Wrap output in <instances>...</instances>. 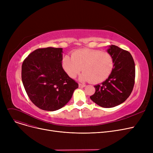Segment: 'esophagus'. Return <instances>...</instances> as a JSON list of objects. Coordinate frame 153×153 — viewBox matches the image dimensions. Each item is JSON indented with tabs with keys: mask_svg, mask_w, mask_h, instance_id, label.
<instances>
[{
	"mask_svg": "<svg viewBox=\"0 0 153 153\" xmlns=\"http://www.w3.org/2000/svg\"><path fill=\"white\" fill-rule=\"evenodd\" d=\"M79 87L80 88H83V87H85V84H79Z\"/></svg>",
	"mask_w": 153,
	"mask_h": 153,
	"instance_id": "34e87169",
	"label": "esophagus"
}]
</instances>
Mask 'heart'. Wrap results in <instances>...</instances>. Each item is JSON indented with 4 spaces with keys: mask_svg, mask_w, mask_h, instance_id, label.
Returning <instances> with one entry per match:
<instances>
[{
    "mask_svg": "<svg viewBox=\"0 0 153 153\" xmlns=\"http://www.w3.org/2000/svg\"><path fill=\"white\" fill-rule=\"evenodd\" d=\"M62 66L72 79L78 75L82 68L84 72L80 76V81L99 83L110 76L114 69V61L108 52L82 49L72 52L71 58L64 56L62 59Z\"/></svg>",
    "mask_w": 153,
    "mask_h": 153,
    "instance_id": "1",
    "label": "heart"
}]
</instances>
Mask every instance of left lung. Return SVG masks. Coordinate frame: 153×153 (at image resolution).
Returning a JSON list of instances; mask_svg holds the SVG:
<instances>
[{
    "label": "left lung",
    "mask_w": 153,
    "mask_h": 153,
    "mask_svg": "<svg viewBox=\"0 0 153 153\" xmlns=\"http://www.w3.org/2000/svg\"><path fill=\"white\" fill-rule=\"evenodd\" d=\"M114 61L111 74L101 84L95 85L91 99L103 108H111L124 102L130 95L134 84L135 65L131 54L115 45L107 50Z\"/></svg>",
    "instance_id": "8db88e82"
}]
</instances>
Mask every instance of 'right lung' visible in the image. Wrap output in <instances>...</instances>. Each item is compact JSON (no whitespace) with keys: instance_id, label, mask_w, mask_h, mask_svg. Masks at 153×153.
<instances>
[{"instance_id":"add662e5","label":"right lung","mask_w":153,"mask_h":153,"mask_svg":"<svg viewBox=\"0 0 153 153\" xmlns=\"http://www.w3.org/2000/svg\"><path fill=\"white\" fill-rule=\"evenodd\" d=\"M62 48H39L22 66V80L30 100L43 110L55 111L71 99L78 84L62 66Z\"/></svg>"}]
</instances>
